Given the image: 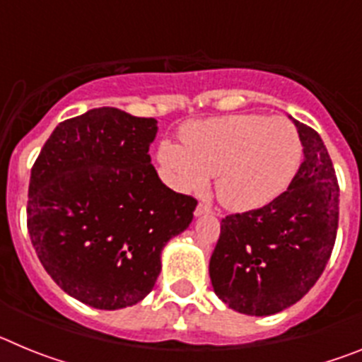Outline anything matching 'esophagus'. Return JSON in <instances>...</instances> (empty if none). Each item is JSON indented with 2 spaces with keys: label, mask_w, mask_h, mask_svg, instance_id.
Returning a JSON list of instances; mask_svg holds the SVG:
<instances>
[{
  "label": "esophagus",
  "mask_w": 362,
  "mask_h": 362,
  "mask_svg": "<svg viewBox=\"0 0 362 362\" xmlns=\"http://www.w3.org/2000/svg\"><path fill=\"white\" fill-rule=\"evenodd\" d=\"M209 212H212V210H210V206L209 204H204V203H199L196 206V216H203V214H209Z\"/></svg>",
  "instance_id": "obj_1"
}]
</instances>
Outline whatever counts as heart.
Wrapping results in <instances>:
<instances>
[{"instance_id":"heart-1","label":"heart","mask_w":362,"mask_h":362,"mask_svg":"<svg viewBox=\"0 0 362 362\" xmlns=\"http://www.w3.org/2000/svg\"><path fill=\"white\" fill-rule=\"evenodd\" d=\"M181 139L183 145L159 146L166 181L179 192H203L216 175L217 199L233 212L272 203L299 168V134L283 117L233 114L194 121Z\"/></svg>"}]
</instances>
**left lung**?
<instances>
[{"mask_svg":"<svg viewBox=\"0 0 362 362\" xmlns=\"http://www.w3.org/2000/svg\"><path fill=\"white\" fill-rule=\"evenodd\" d=\"M293 123L305 159L288 190L261 209L226 216L210 257L214 292L248 315H272L303 299L321 277L337 238L334 163L312 127Z\"/></svg>","mask_w":362,"mask_h":362,"instance_id":"obj_1","label":"left lung"}]
</instances>
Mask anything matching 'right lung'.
<instances>
[{
  "label": "right lung",
  "instance_id": "1",
  "mask_svg": "<svg viewBox=\"0 0 362 362\" xmlns=\"http://www.w3.org/2000/svg\"><path fill=\"white\" fill-rule=\"evenodd\" d=\"M153 117L92 108L57 124L32 166L27 228L41 264L69 296L99 310L152 292L161 250L197 199L161 183L148 148Z\"/></svg>",
  "mask_w": 362,
  "mask_h": 362
}]
</instances>
